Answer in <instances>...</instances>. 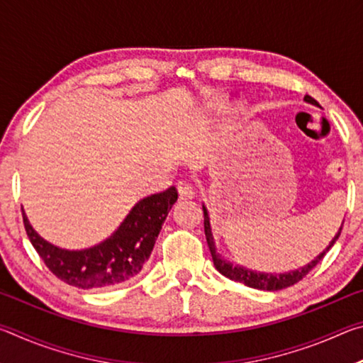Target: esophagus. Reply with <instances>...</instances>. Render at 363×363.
Here are the masks:
<instances>
[{"instance_id":"esophagus-1","label":"esophagus","mask_w":363,"mask_h":363,"mask_svg":"<svg viewBox=\"0 0 363 363\" xmlns=\"http://www.w3.org/2000/svg\"><path fill=\"white\" fill-rule=\"evenodd\" d=\"M177 192H179V199L181 200H192L195 196V190L194 187L190 186L189 182H184L181 181L177 184Z\"/></svg>"}]
</instances>
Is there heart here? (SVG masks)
<instances>
[{
	"label": "heart",
	"mask_w": 363,
	"mask_h": 363,
	"mask_svg": "<svg viewBox=\"0 0 363 363\" xmlns=\"http://www.w3.org/2000/svg\"><path fill=\"white\" fill-rule=\"evenodd\" d=\"M220 106H223V102H220V101H211V102L206 104V108H208V110H216V108H219ZM240 112H242L240 107H232L230 116H232V118H237V116L240 115Z\"/></svg>",
	"instance_id": "obj_1"
}]
</instances>
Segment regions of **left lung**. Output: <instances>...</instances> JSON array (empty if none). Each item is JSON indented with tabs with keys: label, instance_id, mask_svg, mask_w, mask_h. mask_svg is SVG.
I'll use <instances>...</instances> for the list:
<instances>
[{
	"label": "left lung",
	"instance_id": "obj_1",
	"mask_svg": "<svg viewBox=\"0 0 363 363\" xmlns=\"http://www.w3.org/2000/svg\"><path fill=\"white\" fill-rule=\"evenodd\" d=\"M304 101L307 104H312V106H317L318 104L315 99H312L311 96H306ZM203 214H205V235H206V242L208 247H210L211 256H213V262L214 267H216L224 277L230 279L233 281H240V284L247 285L250 288H256V290H264V291H277V290H284V288L291 286L294 284L306 277L307 274L314 269L318 262L323 259V256L328 253L330 248L333 247L335 242L337 240V237L341 235V229L342 224L337 230L336 235L333 237V240L330 242V245L325 248L320 255H317L314 257V261H311L309 264H306L304 267H299L296 270H290V272H284V274H270V272H257V270H251L243 266H237V264H232L230 261H227L225 257L219 255V251L216 248V243H214V237H213V229H211V223H210V214H208L206 206L203 205Z\"/></svg>",
	"mask_w": 363,
	"mask_h": 363
}]
</instances>
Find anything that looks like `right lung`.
Masks as SVG:
<instances>
[{
	"mask_svg": "<svg viewBox=\"0 0 363 363\" xmlns=\"http://www.w3.org/2000/svg\"><path fill=\"white\" fill-rule=\"evenodd\" d=\"M177 200L176 187L139 200L112 235L84 250H65L38 235L22 210L23 225L36 253L65 284L91 290L131 280L149 259L168 213Z\"/></svg>",
	"mask_w": 363,
	"mask_h": 363,
	"instance_id": "1",
	"label": "right lung"
}]
</instances>
